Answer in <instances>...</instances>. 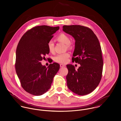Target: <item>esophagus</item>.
<instances>
[{
	"label": "esophagus",
	"instance_id": "1",
	"mask_svg": "<svg viewBox=\"0 0 121 121\" xmlns=\"http://www.w3.org/2000/svg\"><path fill=\"white\" fill-rule=\"evenodd\" d=\"M60 66L61 68H63V67H65V65H63V64H60Z\"/></svg>",
	"mask_w": 121,
	"mask_h": 121
}]
</instances>
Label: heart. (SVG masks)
Wrapping results in <instances>:
<instances>
[{
	"label": "heart",
	"instance_id": "b5f03b06",
	"mask_svg": "<svg viewBox=\"0 0 121 121\" xmlns=\"http://www.w3.org/2000/svg\"><path fill=\"white\" fill-rule=\"evenodd\" d=\"M57 40L66 44L67 49H71L72 48L70 44L71 40L69 37L65 34L61 33L56 38ZM48 49L50 52L53 53L54 52V42L52 40L49 41L47 44ZM69 54L67 52L64 53L57 54L54 57V61L58 63L65 64L68 62Z\"/></svg>",
	"mask_w": 121,
	"mask_h": 121
}]
</instances>
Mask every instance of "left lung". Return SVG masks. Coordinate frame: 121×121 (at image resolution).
Here are the masks:
<instances>
[{
    "label": "left lung",
    "mask_w": 121,
    "mask_h": 121,
    "mask_svg": "<svg viewBox=\"0 0 121 121\" xmlns=\"http://www.w3.org/2000/svg\"><path fill=\"white\" fill-rule=\"evenodd\" d=\"M63 28L76 41L72 60L80 65L78 70L71 65H66L67 86L78 95L89 94L97 87L102 76L104 63L99 40L88 27L71 25Z\"/></svg>",
    "instance_id": "8db88e82"
}]
</instances>
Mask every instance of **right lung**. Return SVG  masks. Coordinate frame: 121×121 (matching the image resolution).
Wrapping results in <instances>:
<instances>
[{"instance_id": "add662e5", "label": "right lung", "mask_w": 121, "mask_h": 121, "mask_svg": "<svg viewBox=\"0 0 121 121\" xmlns=\"http://www.w3.org/2000/svg\"><path fill=\"white\" fill-rule=\"evenodd\" d=\"M59 26L33 27L23 35L16 50L15 69L22 88L30 94L40 95L51 86L60 65L53 63L46 68L41 61L49 53L48 43ZM49 59V58H48Z\"/></svg>"}]
</instances>
